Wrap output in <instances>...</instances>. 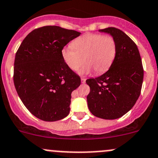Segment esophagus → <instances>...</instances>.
<instances>
[{"instance_id":"esophagus-1","label":"esophagus","mask_w":158,"mask_h":158,"mask_svg":"<svg viewBox=\"0 0 158 158\" xmlns=\"http://www.w3.org/2000/svg\"><path fill=\"white\" fill-rule=\"evenodd\" d=\"M85 80H86V79H85V78H81V82H82V83L85 82Z\"/></svg>"}]
</instances>
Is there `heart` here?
<instances>
[{
  "instance_id": "b5f03b06",
  "label": "heart",
  "mask_w": 158,
  "mask_h": 158,
  "mask_svg": "<svg viewBox=\"0 0 158 158\" xmlns=\"http://www.w3.org/2000/svg\"><path fill=\"white\" fill-rule=\"evenodd\" d=\"M117 43L112 36L88 33L77 37L71 46L63 48L61 55L65 64L72 70H79L85 63L81 75L94 71L97 75L110 69L117 55Z\"/></svg>"
}]
</instances>
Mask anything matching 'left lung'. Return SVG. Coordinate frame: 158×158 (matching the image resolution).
<instances>
[{"instance_id":"8db88e82","label":"left lung","mask_w":158,"mask_h":158,"mask_svg":"<svg viewBox=\"0 0 158 158\" xmlns=\"http://www.w3.org/2000/svg\"><path fill=\"white\" fill-rule=\"evenodd\" d=\"M117 43V55L107 72L88 79V109L96 117L116 119L126 114L141 93L144 70L137 46L125 33L115 27L100 29Z\"/></svg>"}]
</instances>
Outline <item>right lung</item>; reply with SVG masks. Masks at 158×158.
I'll use <instances>...</instances> for the list:
<instances>
[{
	"instance_id": "add662e5",
	"label": "right lung",
	"mask_w": 158,
	"mask_h": 158,
	"mask_svg": "<svg viewBox=\"0 0 158 158\" xmlns=\"http://www.w3.org/2000/svg\"><path fill=\"white\" fill-rule=\"evenodd\" d=\"M80 34L43 26L29 33L17 50L15 90L26 108L40 120L58 121L70 112L71 93L80 85L81 79L66 64L61 51Z\"/></svg>"
}]
</instances>
